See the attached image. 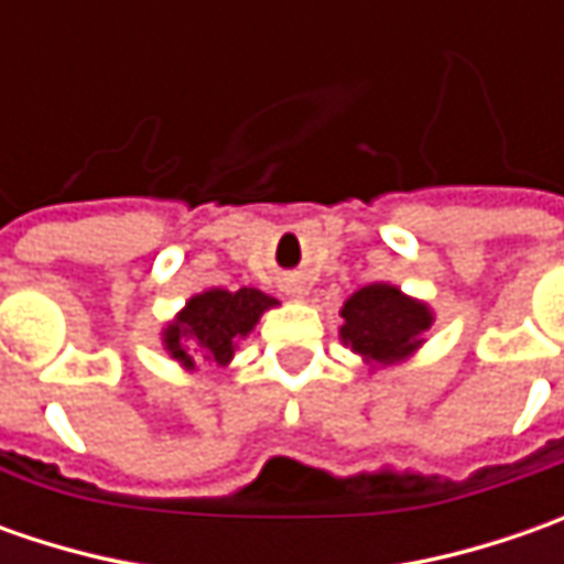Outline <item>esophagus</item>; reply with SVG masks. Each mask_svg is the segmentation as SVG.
Listing matches in <instances>:
<instances>
[{"instance_id":"1","label":"esophagus","mask_w":564,"mask_h":564,"mask_svg":"<svg viewBox=\"0 0 564 564\" xmlns=\"http://www.w3.org/2000/svg\"><path fill=\"white\" fill-rule=\"evenodd\" d=\"M285 294H292V297H301V294H304V285H301V282H285Z\"/></svg>"}]
</instances>
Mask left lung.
Returning <instances> with one entry per match:
<instances>
[{
  "label": "left lung",
  "mask_w": 564,
  "mask_h": 564,
  "mask_svg": "<svg viewBox=\"0 0 564 564\" xmlns=\"http://www.w3.org/2000/svg\"><path fill=\"white\" fill-rule=\"evenodd\" d=\"M341 316L345 345H351V351H358L360 358L379 364L411 355L433 319L423 304L404 297L392 285H367L355 292L345 301Z\"/></svg>",
  "instance_id": "left-lung-1"
}]
</instances>
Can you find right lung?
I'll return each instance as SVG.
<instances>
[{"instance_id":"1","label":"right lung","mask_w":564,"mask_h":564,"mask_svg":"<svg viewBox=\"0 0 564 564\" xmlns=\"http://www.w3.org/2000/svg\"><path fill=\"white\" fill-rule=\"evenodd\" d=\"M275 304V297L263 294L260 289H213L187 301V307L178 319L165 329V348L175 360L185 367H194V355L200 351L206 360L228 364L238 341L253 329L260 314Z\"/></svg>"}]
</instances>
